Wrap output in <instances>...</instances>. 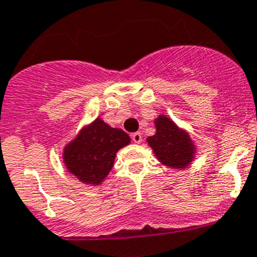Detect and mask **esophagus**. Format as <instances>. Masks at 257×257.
Returning a JSON list of instances; mask_svg holds the SVG:
<instances>
[{"instance_id":"34e87169","label":"esophagus","mask_w":257,"mask_h":257,"mask_svg":"<svg viewBox=\"0 0 257 257\" xmlns=\"http://www.w3.org/2000/svg\"><path fill=\"white\" fill-rule=\"evenodd\" d=\"M131 139H133V141L135 144H140L141 141H143V136H141L140 133H135L133 134V136H131Z\"/></svg>"}]
</instances>
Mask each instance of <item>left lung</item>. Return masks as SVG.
<instances>
[{"instance_id": "8db88e82", "label": "left lung", "mask_w": 257, "mask_h": 257, "mask_svg": "<svg viewBox=\"0 0 257 257\" xmlns=\"http://www.w3.org/2000/svg\"><path fill=\"white\" fill-rule=\"evenodd\" d=\"M155 135L146 139L149 146L163 165L173 169L189 167L195 158V145L189 134L180 128L167 114H159L154 121Z\"/></svg>"}]
</instances>
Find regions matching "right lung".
<instances>
[{"instance_id": "obj_1", "label": "right lung", "mask_w": 257, "mask_h": 257, "mask_svg": "<svg viewBox=\"0 0 257 257\" xmlns=\"http://www.w3.org/2000/svg\"><path fill=\"white\" fill-rule=\"evenodd\" d=\"M130 136L96 118L83 127L63 151V163L70 174L84 184L99 185L113 167L119 149L128 145Z\"/></svg>"}]
</instances>
